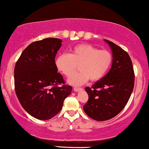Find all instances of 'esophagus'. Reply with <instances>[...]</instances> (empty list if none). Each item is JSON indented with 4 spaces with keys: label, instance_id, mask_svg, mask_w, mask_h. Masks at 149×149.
<instances>
[{
    "label": "esophagus",
    "instance_id": "esophagus-1",
    "mask_svg": "<svg viewBox=\"0 0 149 149\" xmlns=\"http://www.w3.org/2000/svg\"><path fill=\"white\" fill-rule=\"evenodd\" d=\"M83 88H79V87H74V91H76V92H77V91H81V90H82Z\"/></svg>",
    "mask_w": 149,
    "mask_h": 149
}]
</instances>
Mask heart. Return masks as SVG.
I'll list each match as a JSON object with an SVG mask.
<instances>
[{
    "label": "heart",
    "instance_id": "heart-1",
    "mask_svg": "<svg viewBox=\"0 0 149 149\" xmlns=\"http://www.w3.org/2000/svg\"><path fill=\"white\" fill-rule=\"evenodd\" d=\"M113 63V55L107 50H99L90 44L77 45L70 53H62L57 57L56 65L61 72L70 77L76 70L80 71L71 78L70 82L79 85L88 79L100 80L106 75Z\"/></svg>",
    "mask_w": 149,
    "mask_h": 149
}]
</instances>
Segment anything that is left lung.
Instances as JSON below:
<instances>
[{
    "label": "left lung",
    "instance_id": "8db88e82",
    "mask_svg": "<svg viewBox=\"0 0 149 149\" xmlns=\"http://www.w3.org/2000/svg\"><path fill=\"white\" fill-rule=\"evenodd\" d=\"M105 41L113 51L111 69L91 87L85 88L88 99L83 108L88 117L97 121L110 120L119 114L134 86V72L129 54L112 41Z\"/></svg>",
    "mask_w": 149,
    "mask_h": 149
}]
</instances>
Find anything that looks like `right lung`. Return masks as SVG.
Segmentation results:
<instances>
[{
  "instance_id": "right-lung-1",
  "label": "right lung",
  "mask_w": 149,
  "mask_h": 149,
  "mask_svg": "<svg viewBox=\"0 0 149 149\" xmlns=\"http://www.w3.org/2000/svg\"><path fill=\"white\" fill-rule=\"evenodd\" d=\"M62 40L46 38L29 44L14 70L15 90L23 108L35 118L49 120L61 111L72 87L58 72L55 58Z\"/></svg>"
}]
</instances>
